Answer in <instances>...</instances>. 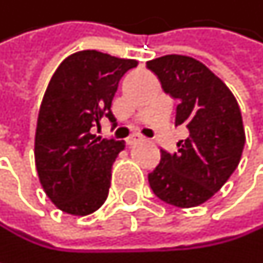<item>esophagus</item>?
<instances>
[{
	"label": "esophagus",
	"mask_w": 263,
	"mask_h": 263,
	"mask_svg": "<svg viewBox=\"0 0 263 263\" xmlns=\"http://www.w3.org/2000/svg\"><path fill=\"white\" fill-rule=\"evenodd\" d=\"M140 140H141L140 135H131V137L128 138V144H134V143H137V141H140Z\"/></svg>",
	"instance_id": "obj_1"
}]
</instances>
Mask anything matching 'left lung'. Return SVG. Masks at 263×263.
<instances>
[{"label": "left lung", "instance_id": "8db88e82", "mask_svg": "<svg viewBox=\"0 0 263 263\" xmlns=\"http://www.w3.org/2000/svg\"><path fill=\"white\" fill-rule=\"evenodd\" d=\"M172 99L175 126L189 131L178 151L161 149L160 164L147 175L152 192L177 207L210 199L236 171L245 144L242 116L227 85L199 61L167 54L146 64Z\"/></svg>", "mask_w": 263, "mask_h": 263}]
</instances>
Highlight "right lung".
Segmentation results:
<instances>
[{
	"label": "right lung",
	"instance_id": "right-lung-1",
	"mask_svg": "<svg viewBox=\"0 0 263 263\" xmlns=\"http://www.w3.org/2000/svg\"><path fill=\"white\" fill-rule=\"evenodd\" d=\"M137 64L96 50L78 51L47 86L34 137L36 171L47 196L68 215H89L108 198L111 167L125 141L92 131L100 129L103 117L116 123L114 94Z\"/></svg>",
	"mask_w": 263,
	"mask_h": 263
}]
</instances>
